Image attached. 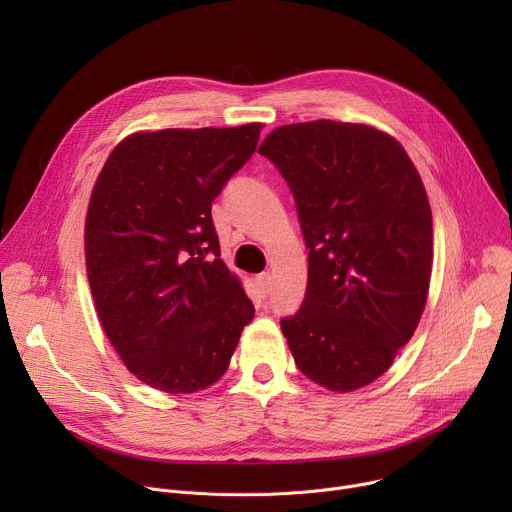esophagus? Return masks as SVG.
Masks as SVG:
<instances>
[{"mask_svg":"<svg viewBox=\"0 0 512 512\" xmlns=\"http://www.w3.org/2000/svg\"><path fill=\"white\" fill-rule=\"evenodd\" d=\"M255 282H257V288H259V292H261V297H267V294L272 292V276L267 274V272L259 274V276L255 278Z\"/></svg>","mask_w":512,"mask_h":512,"instance_id":"esophagus-1","label":"esophagus"}]
</instances>
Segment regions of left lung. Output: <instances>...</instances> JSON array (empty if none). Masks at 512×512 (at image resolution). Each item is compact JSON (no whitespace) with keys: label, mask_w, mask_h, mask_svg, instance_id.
Listing matches in <instances>:
<instances>
[{"label":"left lung","mask_w":512,"mask_h":512,"mask_svg":"<svg viewBox=\"0 0 512 512\" xmlns=\"http://www.w3.org/2000/svg\"><path fill=\"white\" fill-rule=\"evenodd\" d=\"M259 153L288 182L309 249L305 301L280 321L294 363L328 390L363 388L425 309L434 242L421 176L390 134L351 122L280 126Z\"/></svg>","instance_id":"obj_1"}]
</instances>
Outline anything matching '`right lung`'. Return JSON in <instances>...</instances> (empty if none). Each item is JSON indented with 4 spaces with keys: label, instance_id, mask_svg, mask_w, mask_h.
I'll use <instances>...</instances> for the list:
<instances>
[{
    "label": "right lung",
    "instance_id": "obj_1",
    "mask_svg": "<svg viewBox=\"0 0 512 512\" xmlns=\"http://www.w3.org/2000/svg\"><path fill=\"white\" fill-rule=\"evenodd\" d=\"M261 124L134 132L93 186L87 276L130 373L168 394L226 373L255 307L220 259L211 203L257 149Z\"/></svg>",
    "mask_w": 512,
    "mask_h": 512
}]
</instances>
